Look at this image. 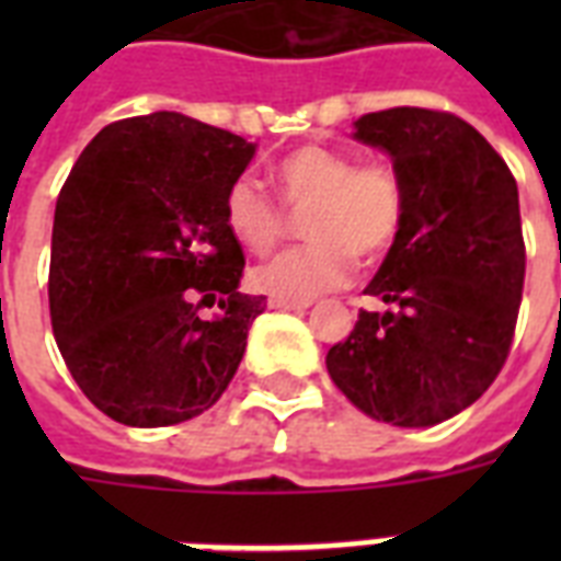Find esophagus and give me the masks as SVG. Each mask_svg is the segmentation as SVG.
Instances as JSON below:
<instances>
[{
    "label": "esophagus",
    "instance_id": "esophagus-1",
    "mask_svg": "<svg viewBox=\"0 0 561 561\" xmlns=\"http://www.w3.org/2000/svg\"><path fill=\"white\" fill-rule=\"evenodd\" d=\"M271 308H279V311H306L311 302L308 299H288V297H271L267 299Z\"/></svg>",
    "mask_w": 561,
    "mask_h": 561
}]
</instances>
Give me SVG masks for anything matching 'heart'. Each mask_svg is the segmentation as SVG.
Returning a JSON list of instances; mask_svg holds the SVG:
<instances>
[{
  "instance_id": "heart-1",
  "label": "heart",
  "mask_w": 561,
  "mask_h": 561,
  "mask_svg": "<svg viewBox=\"0 0 561 561\" xmlns=\"http://www.w3.org/2000/svg\"><path fill=\"white\" fill-rule=\"evenodd\" d=\"M273 183L288 209L311 206L306 215L311 241L250 273L255 288L273 297L308 299L341 288L355 273V255L381 259L404 227L408 192L390 162H355L337 148L302 145L276 162ZM224 224L253 253H271L290 229L285 207L250 178L229 183Z\"/></svg>"
}]
</instances>
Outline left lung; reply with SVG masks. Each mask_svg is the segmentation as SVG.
I'll return each mask as SVG.
<instances>
[{
  "instance_id": "1",
  "label": "left lung",
  "mask_w": 561,
  "mask_h": 561,
  "mask_svg": "<svg viewBox=\"0 0 561 561\" xmlns=\"http://www.w3.org/2000/svg\"><path fill=\"white\" fill-rule=\"evenodd\" d=\"M408 192L396 244L367 285L390 311H360L325 367L367 416L427 427L457 416L504 369L524 290L518 186L504 157L454 113L392 107L355 122Z\"/></svg>"
}]
</instances>
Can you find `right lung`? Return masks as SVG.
I'll return each mask as SVG.
<instances>
[{
	"label": "right lung",
	"mask_w": 561,
	"mask_h": 561,
	"mask_svg": "<svg viewBox=\"0 0 561 561\" xmlns=\"http://www.w3.org/2000/svg\"><path fill=\"white\" fill-rule=\"evenodd\" d=\"M253 153L244 136L162 110L104 127L57 194L51 332L83 396L122 425L201 416L244 358L264 297L238 290L244 250L224 194Z\"/></svg>",
	"instance_id": "obj_1"
}]
</instances>
